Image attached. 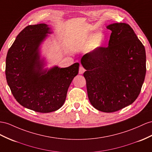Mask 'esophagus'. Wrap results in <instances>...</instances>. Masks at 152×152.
<instances>
[{
    "label": "esophagus",
    "instance_id": "1",
    "mask_svg": "<svg viewBox=\"0 0 152 152\" xmlns=\"http://www.w3.org/2000/svg\"><path fill=\"white\" fill-rule=\"evenodd\" d=\"M85 71V69H84L83 66H80V68H79V74L81 75V74H83Z\"/></svg>",
    "mask_w": 152,
    "mask_h": 152
}]
</instances>
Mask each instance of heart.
Masks as SVG:
<instances>
[{
	"mask_svg": "<svg viewBox=\"0 0 152 152\" xmlns=\"http://www.w3.org/2000/svg\"><path fill=\"white\" fill-rule=\"evenodd\" d=\"M104 42V37L102 34H98L96 36L91 35L88 37L86 40L82 42V44L88 45H91V49L95 50L102 47Z\"/></svg>",
	"mask_w": 152,
	"mask_h": 152,
	"instance_id": "1",
	"label": "heart"
}]
</instances>
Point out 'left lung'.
<instances>
[{"mask_svg": "<svg viewBox=\"0 0 152 152\" xmlns=\"http://www.w3.org/2000/svg\"><path fill=\"white\" fill-rule=\"evenodd\" d=\"M112 33L107 48L87 53L81 59L86 70L87 94L92 105L114 112L137 98L146 75V52L133 29L126 23L107 26Z\"/></svg>", "mask_w": 152, "mask_h": 152, "instance_id": "left-lung-1", "label": "left lung"}]
</instances>
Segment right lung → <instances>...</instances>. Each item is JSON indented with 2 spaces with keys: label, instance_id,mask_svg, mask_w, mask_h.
<instances>
[{
  "label": "right lung",
  "instance_id": "1",
  "mask_svg": "<svg viewBox=\"0 0 152 152\" xmlns=\"http://www.w3.org/2000/svg\"><path fill=\"white\" fill-rule=\"evenodd\" d=\"M45 24L26 27L8 50L6 60L7 83L17 102L41 113L56 111L63 105L70 84L78 74V63L68 67L43 69L42 42L50 34Z\"/></svg>",
  "mask_w": 152,
  "mask_h": 152
}]
</instances>
